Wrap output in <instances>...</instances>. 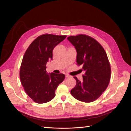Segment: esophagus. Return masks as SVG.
<instances>
[{
    "label": "esophagus",
    "instance_id": "esophagus-1",
    "mask_svg": "<svg viewBox=\"0 0 131 131\" xmlns=\"http://www.w3.org/2000/svg\"><path fill=\"white\" fill-rule=\"evenodd\" d=\"M66 77L67 78H69L70 77V75H69L68 74H66Z\"/></svg>",
    "mask_w": 131,
    "mask_h": 131
}]
</instances>
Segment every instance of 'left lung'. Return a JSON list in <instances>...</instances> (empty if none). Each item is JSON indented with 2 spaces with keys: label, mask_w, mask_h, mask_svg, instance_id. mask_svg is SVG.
<instances>
[{
  "label": "left lung",
  "mask_w": 131,
  "mask_h": 131,
  "mask_svg": "<svg viewBox=\"0 0 131 131\" xmlns=\"http://www.w3.org/2000/svg\"><path fill=\"white\" fill-rule=\"evenodd\" d=\"M67 39L77 52V65L82 66L83 80L76 77L75 88L70 91L77 100L86 103L96 101L104 92L110 80L111 68L103 47L93 38L84 34L70 36Z\"/></svg>",
  "instance_id": "1"
}]
</instances>
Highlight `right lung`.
Returning <instances> with one entry per match:
<instances>
[{
	"label": "right lung",
	"mask_w": 131,
	"mask_h": 131,
	"mask_svg": "<svg viewBox=\"0 0 131 131\" xmlns=\"http://www.w3.org/2000/svg\"><path fill=\"white\" fill-rule=\"evenodd\" d=\"M66 35L45 34L37 37L28 47L19 71L21 84L26 93L37 103H45L56 96L55 91L64 80L63 74L46 72V63L52 59L55 46Z\"/></svg>",
	"instance_id": "right-lung-1"
}]
</instances>
